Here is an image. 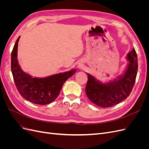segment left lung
I'll use <instances>...</instances> for the list:
<instances>
[{
	"label": "left lung",
	"instance_id": "left-lung-1",
	"mask_svg": "<svg viewBox=\"0 0 149 149\" xmlns=\"http://www.w3.org/2000/svg\"><path fill=\"white\" fill-rule=\"evenodd\" d=\"M129 64L124 75L106 83H101L87 74L86 93L93 103L102 107H109L125 100L131 93L138 70L137 56L135 49L127 54Z\"/></svg>",
	"mask_w": 149,
	"mask_h": 149
}]
</instances>
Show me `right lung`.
<instances>
[{"instance_id":"obj_1","label":"right lung","mask_w":149,"mask_h":149,"mask_svg":"<svg viewBox=\"0 0 149 149\" xmlns=\"http://www.w3.org/2000/svg\"><path fill=\"white\" fill-rule=\"evenodd\" d=\"M20 37L17 38L11 54V71L17 89L25 100L37 104H48L56 100L63 85L76 70H71L43 78H32L21 70L17 60Z\"/></svg>"}]
</instances>
